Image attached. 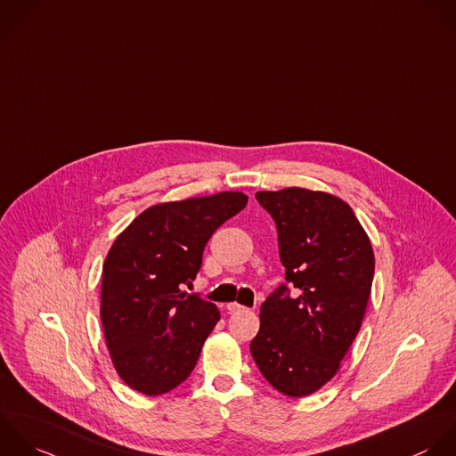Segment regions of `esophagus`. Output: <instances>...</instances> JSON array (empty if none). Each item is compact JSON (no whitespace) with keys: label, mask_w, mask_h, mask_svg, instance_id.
<instances>
[{"label":"esophagus","mask_w":456,"mask_h":456,"mask_svg":"<svg viewBox=\"0 0 456 456\" xmlns=\"http://www.w3.org/2000/svg\"><path fill=\"white\" fill-rule=\"evenodd\" d=\"M227 311L229 313H240V311H245V307L236 304V302H231V304H227Z\"/></svg>","instance_id":"obj_1"}]
</instances>
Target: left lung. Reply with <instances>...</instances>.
<instances>
[{
    "label": "left lung",
    "instance_id": "1",
    "mask_svg": "<svg viewBox=\"0 0 456 456\" xmlns=\"http://www.w3.org/2000/svg\"><path fill=\"white\" fill-rule=\"evenodd\" d=\"M279 231L286 281L261 305L250 354L261 375L282 395L320 391L341 368L368 309L375 254L364 227L343 199L307 188L257 191Z\"/></svg>",
    "mask_w": 456,
    "mask_h": 456
}]
</instances>
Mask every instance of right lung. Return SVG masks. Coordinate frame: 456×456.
<instances>
[{"label":"right lung","mask_w":456,"mask_h":456,"mask_svg":"<svg viewBox=\"0 0 456 456\" xmlns=\"http://www.w3.org/2000/svg\"><path fill=\"white\" fill-rule=\"evenodd\" d=\"M247 202L241 191H222L154 204L113 241L99 311L113 368L131 389L159 396L193 371L220 311L181 284L197 277L208 240Z\"/></svg>","instance_id":"add662e5"}]
</instances>
